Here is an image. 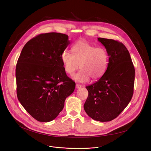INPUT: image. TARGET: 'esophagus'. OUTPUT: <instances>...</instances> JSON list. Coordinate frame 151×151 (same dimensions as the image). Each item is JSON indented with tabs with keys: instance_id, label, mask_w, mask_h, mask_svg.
Wrapping results in <instances>:
<instances>
[{
	"instance_id": "esophagus-1",
	"label": "esophagus",
	"mask_w": 151,
	"mask_h": 151,
	"mask_svg": "<svg viewBox=\"0 0 151 151\" xmlns=\"http://www.w3.org/2000/svg\"><path fill=\"white\" fill-rule=\"evenodd\" d=\"M81 87H82V86L80 85V84H76V88H80Z\"/></svg>"
}]
</instances>
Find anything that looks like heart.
<instances>
[{
	"mask_svg": "<svg viewBox=\"0 0 151 151\" xmlns=\"http://www.w3.org/2000/svg\"><path fill=\"white\" fill-rule=\"evenodd\" d=\"M72 50L73 53L65 50L61 58L65 72L72 75L80 65L81 69L73 76V79L80 83H85L90 78L98 79L105 73L108 64V55L103 47H96L83 40L75 43Z\"/></svg>",
	"mask_w": 151,
	"mask_h": 151,
	"instance_id": "1",
	"label": "heart"
}]
</instances>
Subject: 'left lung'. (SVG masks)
I'll return each mask as SVG.
<instances>
[{
  "mask_svg": "<svg viewBox=\"0 0 151 151\" xmlns=\"http://www.w3.org/2000/svg\"><path fill=\"white\" fill-rule=\"evenodd\" d=\"M109 57L107 68L95 83L86 87L88 98L84 110L91 119L109 122L116 118L131 101L135 79V68L130 54L121 42L98 38Z\"/></svg>",
  "mask_w": 151,
  "mask_h": 151,
  "instance_id": "left-lung-1",
  "label": "left lung"
}]
</instances>
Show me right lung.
I'll return each instance as SVG.
<instances>
[{
    "instance_id": "obj_1",
    "label": "right lung",
    "mask_w": 151,
    "mask_h": 151,
    "mask_svg": "<svg viewBox=\"0 0 151 151\" xmlns=\"http://www.w3.org/2000/svg\"><path fill=\"white\" fill-rule=\"evenodd\" d=\"M70 43L67 35L41 34L26 43L18 59V99L39 122L55 119L63 110L66 98L75 90V83L67 76L61 58Z\"/></svg>"
}]
</instances>
